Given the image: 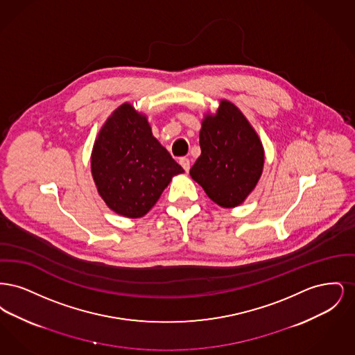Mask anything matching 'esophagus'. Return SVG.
<instances>
[{"label": "esophagus", "mask_w": 355, "mask_h": 355, "mask_svg": "<svg viewBox=\"0 0 355 355\" xmlns=\"http://www.w3.org/2000/svg\"><path fill=\"white\" fill-rule=\"evenodd\" d=\"M180 164H181V166L185 169V171H189V169H190V161H189V158H186V157L180 158Z\"/></svg>", "instance_id": "1"}]
</instances>
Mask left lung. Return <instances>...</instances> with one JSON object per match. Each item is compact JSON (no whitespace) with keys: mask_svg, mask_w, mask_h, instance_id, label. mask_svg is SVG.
I'll return each instance as SVG.
<instances>
[{"mask_svg":"<svg viewBox=\"0 0 355 355\" xmlns=\"http://www.w3.org/2000/svg\"><path fill=\"white\" fill-rule=\"evenodd\" d=\"M201 155L191 178L222 207H234L253 191L262 169L263 148L249 121L232 102L220 101L216 116H206L200 132Z\"/></svg>","mask_w":355,"mask_h":355,"instance_id":"obj_1","label":"left lung"}]
</instances>
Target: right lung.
<instances>
[{
    "label": "right lung",
    "mask_w": 355,
    "mask_h": 355,
    "mask_svg": "<svg viewBox=\"0 0 355 355\" xmlns=\"http://www.w3.org/2000/svg\"><path fill=\"white\" fill-rule=\"evenodd\" d=\"M180 173L184 169L153 137L146 117L129 103L114 110L94 142V182L102 200L123 217L145 216Z\"/></svg>",
    "instance_id": "1"
}]
</instances>
